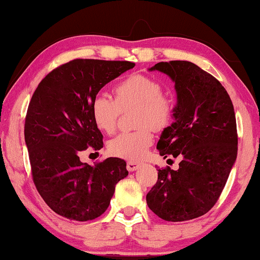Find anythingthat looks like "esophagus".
<instances>
[{
	"mask_svg": "<svg viewBox=\"0 0 260 260\" xmlns=\"http://www.w3.org/2000/svg\"><path fill=\"white\" fill-rule=\"evenodd\" d=\"M126 168L129 172H135V170H137L140 168V163H136L134 161H129L126 163Z\"/></svg>",
	"mask_w": 260,
	"mask_h": 260,
	"instance_id": "obj_1",
	"label": "esophagus"
}]
</instances>
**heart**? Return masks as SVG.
<instances>
[{
  "instance_id": "b5f03b06",
  "label": "heart",
  "mask_w": 260,
  "mask_h": 260,
  "mask_svg": "<svg viewBox=\"0 0 260 260\" xmlns=\"http://www.w3.org/2000/svg\"><path fill=\"white\" fill-rule=\"evenodd\" d=\"M115 99L105 93L95 94L91 102V115L95 126L103 133L111 134L117 126L122 111L136 108L135 131L120 133L109 142L110 154L129 161H138L154 142L152 130L168 126L174 106L163 95V88L150 77L135 74L119 81L113 88Z\"/></svg>"
}]
</instances>
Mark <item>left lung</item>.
Instances as JSON below:
<instances>
[{
	"mask_svg": "<svg viewBox=\"0 0 260 260\" xmlns=\"http://www.w3.org/2000/svg\"><path fill=\"white\" fill-rule=\"evenodd\" d=\"M149 71H159L175 83L174 122L162 131L156 148L165 158L179 156L181 162L177 170L158 169L147 204L166 221L199 218L218 201L236 162L232 101L218 79L190 61L158 62Z\"/></svg>",
	"mask_w": 260,
	"mask_h": 260,
	"instance_id": "left-lung-1",
	"label": "left lung"
}]
</instances>
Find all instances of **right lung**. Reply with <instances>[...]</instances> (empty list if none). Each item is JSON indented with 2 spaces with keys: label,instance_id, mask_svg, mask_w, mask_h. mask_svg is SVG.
I'll return each instance as SVG.
<instances>
[{
  "label": "right lung",
  "instance_id": "1",
  "mask_svg": "<svg viewBox=\"0 0 260 260\" xmlns=\"http://www.w3.org/2000/svg\"><path fill=\"white\" fill-rule=\"evenodd\" d=\"M134 66L130 61L76 59L49 72L33 93L24 123L31 176L48 207L63 218L87 221L101 216L116 184L129 174L122 158L90 166L79 154L103 148V135L91 115L92 99Z\"/></svg>",
  "mask_w": 260,
  "mask_h": 260
}]
</instances>
